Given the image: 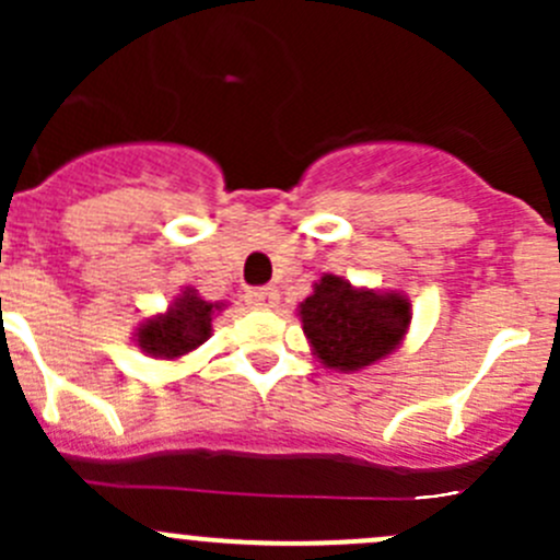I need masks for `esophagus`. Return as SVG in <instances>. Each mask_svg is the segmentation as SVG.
I'll return each mask as SVG.
<instances>
[{"instance_id":"1","label":"esophagus","mask_w":560,"mask_h":560,"mask_svg":"<svg viewBox=\"0 0 560 560\" xmlns=\"http://www.w3.org/2000/svg\"><path fill=\"white\" fill-rule=\"evenodd\" d=\"M248 306L259 308V312H270V308L279 306V290L276 287H262V290H252L246 295Z\"/></svg>"}]
</instances>
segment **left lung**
Returning <instances> with one entry per match:
<instances>
[{
    "label": "left lung",
    "mask_w": 560,
    "mask_h": 560,
    "mask_svg": "<svg viewBox=\"0 0 560 560\" xmlns=\"http://www.w3.org/2000/svg\"><path fill=\"white\" fill-rule=\"evenodd\" d=\"M298 306L312 354L325 369L352 374L382 363L404 347L411 303L400 290L354 287L336 273H322Z\"/></svg>",
    "instance_id": "left-lung-1"
}]
</instances>
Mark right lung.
Segmentation results:
<instances>
[{"mask_svg": "<svg viewBox=\"0 0 560 560\" xmlns=\"http://www.w3.org/2000/svg\"><path fill=\"white\" fill-rule=\"evenodd\" d=\"M224 301H206L191 284L180 287L165 312L143 316L135 325L132 341L145 358L184 360L211 338L213 319L224 312Z\"/></svg>", "mask_w": 560, "mask_h": 560, "instance_id": "right-lung-1", "label": "right lung"}]
</instances>
